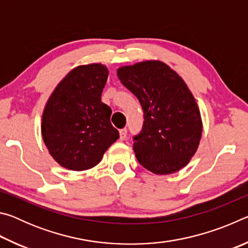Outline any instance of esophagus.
Returning <instances> with one entry per match:
<instances>
[{
  "label": "esophagus",
  "mask_w": 248,
  "mask_h": 248,
  "mask_svg": "<svg viewBox=\"0 0 248 248\" xmlns=\"http://www.w3.org/2000/svg\"><path fill=\"white\" fill-rule=\"evenodd\" d=\"M127 133H128L127 128L121 129V130H120V140H124L125 137H127Z\"/></svg>",
  "instance_id": "1"
}]
</instances>
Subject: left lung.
Wrapping results in <instances>:
<instances>
[{
	"mask_svg": "<svg viewBox=\"0 0 248 248\" xmlns=\"http://www.w3.org/2000/svg\"><path fill=\"white\" fill-rule=\"evenodd\" d=\"M117 74L143 109L142 130L133 137L138 161L157 175L182 170L202 133L199 108L184 79L164 62L152 60L121 66Z\"/></svg>",
	"mask_w": 248,
	"mask_h": 248,
	"instance_id": "left-lung-1",
	"label": "left lung"
}]
</instances>
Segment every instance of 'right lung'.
I'll return each instance as SVG.
<instances>
[{
  "label": "right lung",
  "instance_id": "add662e5",
  "mask_svg": "<svg viewBox=\"0 0 248 248\" xmlns=\"http://www.w3.org/2000/svg\"><path fill=\"white\" fill-rule=\"evenodd\" d=\"M108 70L100 63L79 65L66 74L46 104L41 134L62 167L86 170L97 165L119 138L111 109L102 102Z\"/></svg>",
  "mask_w": 248,
  "mask_h": 248
}]
</instances>
